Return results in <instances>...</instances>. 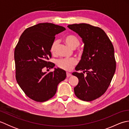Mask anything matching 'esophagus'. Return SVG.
Wrapping results in <instances>:
<instances>
[{"mask_svg":"<svg viewBox=\"0 0 129 129\" xmlns=\"http://www.w3.org/2000/svg\"><path fill=\"white\" fill-rule=\"evenodd\" d=\"M71 76V74L67 72V78H69V76Z\"/></svg>","mask_w":129,"mask_h":129,"instance_id":"34e87169","label":"esophagus"}]
</instances>
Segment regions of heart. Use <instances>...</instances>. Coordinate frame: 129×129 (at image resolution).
Returning <instances> with one entry per match:
<instances>
[{"instance_id": "heart-1", "label": "heart", "mask_w": 129, "mask_h": 129, "mask_svg": "<svg viewBox=\"0 0 129 129\" xmlns=\"http://www.w3.org/2000/svg\"><path fill=\"white\" fill-rule=\"evenodd\" d=\"M64 41L70 47L75 48L79 45L80 40L79 38L74 34H68L64 37ZM58 41L57 40H54L51 43L50 48V51L51 54L54 55L56 53V50ZM83 49L80 48L78 50V53L79 55H81L83 53ZM78 60L75 57H72L70 59H61L57 60L56 64L59 68L63 70L69 71L72 70L74 67L77 64Z\"/></svg>"}]
</instances>
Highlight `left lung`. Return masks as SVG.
<instances>
[{
	"label": "left lung",
	"mask_w": 129,
	"mask_h": 129,
	"mask_svg": "<svg viewBox=\"0 0 129 129\" xmlns=\"http://www.w3.org/2000/svg\"><path fill=\"white\" fill-rule=\"evenodd\" d=\"M84 43L81 59L73 73L79 79L74 90L76 97L91 101L100 97L108 89L116 70L114 48L103 29L85 23L69 25ZM86 75H84V73Z\"/></svg>",
	"instance_id": "8db88e82"
}]
</instances>
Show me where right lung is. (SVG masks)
<instances>
[{"label": "right lung", "mask_w": 129, "mask_h": 129, "mask_svg": "<svg viewBox=\"0 0 129 129\" xmlns=\"http://www.w3.org/2000/svg\"><path fill=\"white\" fill-rule=\"evenodd\" d=\"M65 30L52 23H39L26 29L15 46L16 81L27 96L37 102L53 98L57 85L66 78V73L59 68L47 74L43 72L44 68L54 67V63L49 61L51 57L50 45L55 35Z\"/></svg>", "instance_id": "obj_1"}]
</instances>
